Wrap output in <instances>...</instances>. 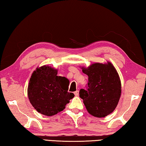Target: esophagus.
<instances>
[{
	"instance_id": "esophagus-1",
	"label": "esophagus",
	"mask_w": 146,
	"mask_h": 146,
	"mask_svg": "<svg viewBox=\"0 0 146 146\" xmlns=\"http://www.w3.org/2000/svg\"><path fill=\"white\" fill-rule=\"evenodd\" d=\"M74 95L75 96H79V90H76V92H74Z\"/></svg>"
}]
</instances>
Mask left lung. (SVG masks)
Here are the masks:
<instances>
[{"label":"left lung","mask_w":146,"mask_h":146,"mask_svg":"<svg viewBox=\"0 0 146 146\" xmlns=\"http://www.w3.org/2000/svg\"><path fill=\"white\" fill-rule=\"evenodd\" d=\"M88 76L87 89H81L80 97L88 113L104 117L114 111L121 95V83L115 68L107 63H96L88 68L81 67Z\"/></svg>","instance_id":"left-lung-1"}]
</instances>
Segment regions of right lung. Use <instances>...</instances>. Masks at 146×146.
<instances>
[{
  "mask_svg": "<svg viewBox=\"0 0 146 146\" xmlns=\"http://www.w3.org/2000/svg\"><path fill=\"white\" fill-rule=\"evenodd\" d=\"M57 74V69L50 66L38 67L32 74L28 85L27 95L31 104L38 112L46 116L63 111L74 97L73 93L68 92V79Z\"/></svg>",
  "mask_w": 146,
  "mask_h": 146,
  "instance_id": "1",
  "label": "right lung"
}]
</instances>
